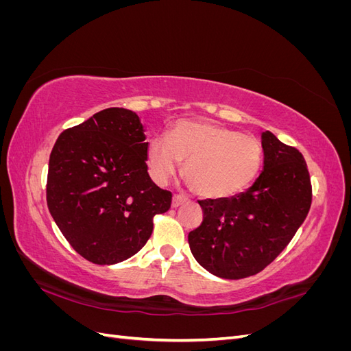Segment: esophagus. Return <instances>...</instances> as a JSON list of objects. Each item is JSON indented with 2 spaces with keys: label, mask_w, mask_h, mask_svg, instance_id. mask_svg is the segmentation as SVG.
<instances>
[{
  "label": "esophagus",
  "mask_w": 351,
  "mask_h": 351,
  "mask_svg": "<svg viewBox=\"0 0 351 351\" xmlns=\"http://www.w3.org/2000/svg\"><path fill=\"white\" fill-rule=\"evenodd\" d=\"M187 202V197L183 195H174L173 196V208H178L180 205H183Z\"/></svg>",
  "instance_id": "obj_1"
}]
</instances>
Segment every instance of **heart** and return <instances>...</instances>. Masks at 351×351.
<instances>
[{
  "instance_id": "1",
  "label": "heart",
  "mask_w": 351,
  "mask_h": 351,
  "mask_svg": "<svg viewBox=\"0 0 351 351\" xmlns=\"http://www.w3.org/2000/svg\"><path fill=\"white\" fill-rule=\"evenodd\" d=\"M147 167L158 184H167L186 161L184 176L195 193L226 199L250 187L258 178L263 149L253 136L209 121L182 120L167 136L147 143Z\"/></svg>"
}]
</instances>
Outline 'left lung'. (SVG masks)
<instances>
[{
	"instance_id": "1",
	"label": "left lung",
	"mask_w": 351,
	"mask_h": 351,
	"mask_svg": "<svg viewBox=\"0 0 351 351\" xmlns=\"http://www.w3.org/2000/svg\"><path fill=\"white\" fill-rule=\"evenodd\" d=\"M263 169L246 192L199 200L202 224L189 232L195 259L210 274L240 280L261 272L303 224L312 204L303 155L271 132L262 133Z\"/></svg>"
}]
</instances>
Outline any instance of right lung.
Returning a JSON list of instances; mask_svg holds the SVG:
<instances>
[{"mask_svg":"<svg viewBox=\"0 0 351 351\" xmlns=\"http://www.w3.org/2000/svg\"><path fill=\"white\" fill-rule=\"evenodd\" d=\"M139 115L107 108L62 132L48 165L47 204L71 247L84 259L114 265L149 240L154 217L171 192L147 174V142Z\"/></svg>","mask_w":351,"mask_h":351,"instance_id":"1","label":"right lung"}]
</instances>
